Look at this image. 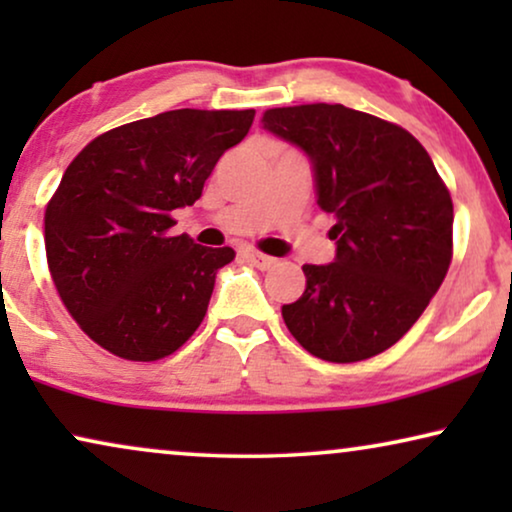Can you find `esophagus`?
Here are the masks:
<instances>
[{
	"label": "esophagus",
	"mask_w": 512,
	"mask_h": 512,
	"mask_svg": "<svg viewBox=\"0 0 512 512\" xmlns=\"http://www.w3.org/2000/svg\"><path fill=\"white\" fill-rule=\"evenodd\" d=\"M247 258L251 261V265H256L258 270H268V268H272V265L277 263V258H272V256H265V254H261V251H247Z\"/></svg>",
	"instance_id": "obj_1"
}]
</instances>
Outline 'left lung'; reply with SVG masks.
Segmentation results:
<instances>
[{
  "mask_svg": "<svg viewBox=\"0 0 512 512\" xmlns=\"http://www.w3.org/2000/svg\"><path fill=\"white\" fill-rule=\"evenodd\" d=\"M263 128L310 158L317 205L335 216V258L303 265L305 291L282 307L317 359L354 363L396 345L452 261V198L401 125L345 104L268 109Z\"/></svg>",
  "mask_w": 512,
  "mask_h": 512,
  "instance_id": "1",
  "label": "left lung"
}]
</instances>
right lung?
I'll return each instance as SVG.
<instances>
[{"label": "right lung", "mask_w": 512, "mask_h": 512, "mask_svg": "<svg viewBox=\"0 0 512 512\" xmlns=\"http://www.w3.org/2000/svg\"><path fill=\"white\" fill-rule=\"evenodd\" d=\"M256 111L174 109L95 137L62 174L44 216L48 270L81 331L128 361H158L202 324L230 247L174 235L214 165Z\"/></svg>", "instance_id": "right-lung-1"}]
</instances>
